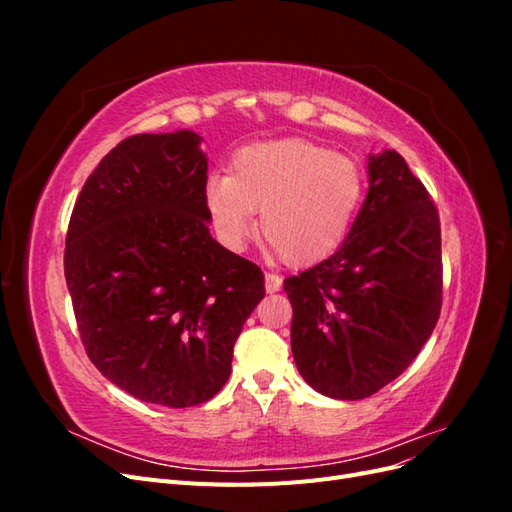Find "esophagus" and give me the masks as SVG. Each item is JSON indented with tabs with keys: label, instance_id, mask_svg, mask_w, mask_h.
I'll use <instances>...</instances> for the list:
<instances>
[{
	"label": "esophagus",
	"instance_id": "obj_1",
	"mask_svg": "<svg viewBox=\"0 0 512 512\" xmlns=\"http://www.w3.org/2000/svg\"><path fill=\"white\" fill-rule=\"evenodd\" d=\"M265 288H267L269 294H271V292H277V290L282 288V277L275 275V273H267V275H265Z\"/></svg>",
	"mask_w": 512,
	"mask_h": 512
}]
</instances>
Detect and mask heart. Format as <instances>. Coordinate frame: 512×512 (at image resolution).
Returning a JSON list of instances; mask_svg holds the SVG:
<instances>
[{
    "mask_svg": "<svg viewBox=\"0 0 512 512\" xmlns=\"http://www.w3.org/2000/svg\"><path fill=\"white\" fill-rule=\"evenodd\" d=\"M365 177L359 164L305 138L254 143L215 173L205 203L220 239L243 250L260 232L288 265H314L344 243L359 215Z\"/></svg>",
    "mask_w": 512,
    "mask_h": 512,
    "instance_id": "b5f03b06",
    "label": "heart"
}]
</instances>
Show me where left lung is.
Masks as SVG:
<instances>
[{"label":"left lung","mask_w":512,"mask_h":512,"mask_svg":"<svg viewBox=\"0 0 512 512\" xmlns=\"http://www.w3.org/2000/svg\"><path fill=\"white\" fill-rule=\"evenodd\" d=\"M369 192L346 241L284 280L299 374L333 399H365L421 352L440 318V218L393 149L367 158Z\"/></svg>","instance_id":"8db88e82"}]
</instances>
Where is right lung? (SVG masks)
<instances>
[{"label": "right lung", "instance_id": "obj_1", "mask_svg": "<svg viewBox=\"0 0 512 512\" xmlns=\"http://www.w3.org/2000/svg\"><path fill=\"white\" fill-rule=\"evenodd\" d=\"M200 141L192 130L121 141L85 181L66 237V284L91 363L168 408L222 389L265 297L254 262L211 237Z\"/></svg>", "mask_w": 512, "mask_h": 512}]
</instances>
